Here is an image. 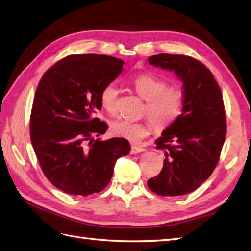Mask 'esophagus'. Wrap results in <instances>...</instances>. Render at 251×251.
Segmentation results:
<instances>
[{"instance_id": "1", "label": "esophagus", "mask_w": 251, "mask_h": 251, "mask_svg": "<svg viewBox=\"0 0 251 251\" xmlns=\"http://www.w3.org/2000/svg\"><path fill=\"white\" fill-rule=\"evenodd\" d=\"M145 149L143 147H140V145H137V144H132L131 145V151L130 153L131 154H138V153H141V152H144Z\"/></svg>"}]
</instances>
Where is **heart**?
Returning a JSON list of instances; mask_svg holds the SVG:
<instances>
[{"label": "heart", "instance_id": "heart-1", "mask_svg": "<svg viewBox=\"0 0 251 251\" xmlns=\"http://www.w3.org/2000/svg\"><path fill=\"white\" fill-rule=\"evenodd\" d=\"M137 94L145 100L143 112L148 115L156 130H164L176 121L184 103V93L168 87L166 81L152 75H140L131 81ZM119 87L115 83H109L100 93V104L110 114L116 109L119 96ZM152 126L149 122H131L119 120L111 124V131L114 136L124 138L128 141L138 143L147 137Z\"/></svg>", "mask_w": 251, "mask_h": 251}]
</instances>
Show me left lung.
Listing matches in <instances>:
<instances>
[{
  "label": "left lung",
  "instance_id": "1",
  "mask_svg": "<svg viewBox=\"0 0 251 251\" xmlns=\"http://www.w3.org/2000/svg\"><path fill=\"white\" fill-rule=\"evenodd\" d=\"M148 60L176 74L184 93L182 112L156 140L166 158L148 186L158 196H183L211 176L218 162L226 131L223 95L209 69L196 59L161 53Z\"/></svg>",
  "mask_w": 251,
  "mask_h": 251
}]
</instances>
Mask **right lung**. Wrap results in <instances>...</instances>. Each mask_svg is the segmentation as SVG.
Returning <instances> with one entry per match:
<instances>
[{"label": "right lung", "mask_w": 251, "mask_h": 251, "mask_svg": "<svg viewBox=\"0 0 251 251\" xmlns=\"http://www.w3.org/2000/svg\"><path fill=\"white\" fill-rule=\"evenodd\" d=\"M124 62L103 54L68 55L43 75L31 113V141L46 177L75 196L101 191L116 160L130 152L124 138L100 140L107 124L94 118L100 93Z\"/></svg>", "instance_id": "obj_1"}]
</instances>
